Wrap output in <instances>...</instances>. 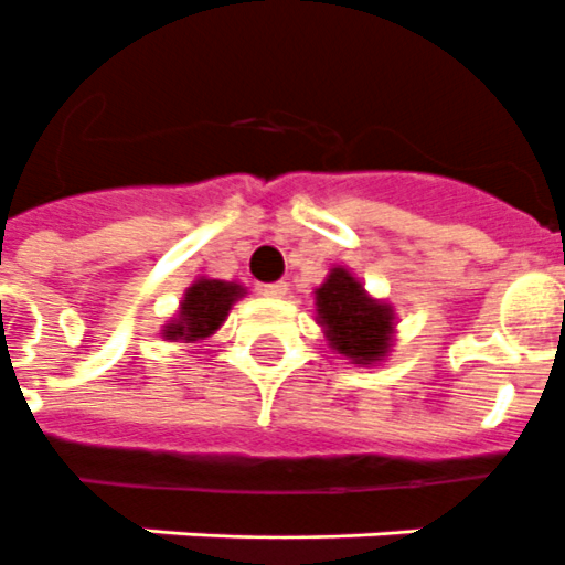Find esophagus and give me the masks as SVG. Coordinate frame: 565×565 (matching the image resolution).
Returning a JSON list of instances; mask_svg holds the SVG:
<instances>
[{"instance_id": "34e87169", "label": "esophagus", "mask_w": 565, "mask_h": 565, "mask_svg": "<svg viewBox=\"0 0 565 565\" xmlns=\"http://www.w3.org/2000/svg\"><path fill=\"white\" fill-rule=\"evenodd\" d=\"M259 291L265 297H270V300H279V297H286L288 295V282H265V286H259Z\"/></svg>"}]
</instances>
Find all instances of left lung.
Here are the masks:
<instances>
[{
  "label": "left lung",
  "mask_w": 565,
  "mask_h": 565,
  "mask_svg": "<svg viewBox=\"0 0 565 565\" xmlns=\"http://www.w3.org/2000/svg\"><path fill=\"white\" fill-rule=\"evenodd\" d=\"M315 306L332 350L355 364H373L387 353L394 309L373 300L347 268L329 270L327 282L315 291Z\"/></svg>",
  "instance_id": "1"
}]
</instances>
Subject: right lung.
Wrapping results in <instances>:
<instances>
[{"label":"right lung","mask_w":565,"mask_h":565,"mask_svg":"<svg viewBox=\"0 0 565 565\" xmlns=\"http://www.w3.org/2000/svg\"><path fill=\"white\" fill-rule=\"evenodd\" d=\"M242 295H245V288L236 286V282L198 279L183 297L180 315L162 329V335L169 341H186V344L204 341L224 323L230 306L236 303Z\"/></svg>","instance_id":"1"}]
</instances>
